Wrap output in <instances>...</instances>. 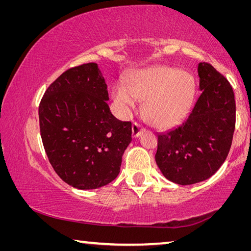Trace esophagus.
<instances>
[{
  "label": "esophagus",
  "instance_id": "34e87169",
  "mask_svg": "<svg viewBox=\"0 0 251 251\" xmlns=\"http://www.w3.org/2000/svg\"><path fill=\"white\" fill-rule=\"evenodd\" d=\"M144 130L145 129H144V127L141 124H138V123H136V122L133 123V126H131V135H133L134 138L138 137V136L141 135Z\"/></svg>",
  "mask_w": 251,
  "mask_h": 251
}]
</instances>
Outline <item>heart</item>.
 Here are the masks:
<instances>
[{
    "instance_id": "obj_1",
    "label": "heart",
    "mask_w": 251,
    "mask_h": 251,
    "mask_svg": "<svg viewBox=\"0 0 251 251\" xmlns=\"http://www.w3.org/2000/svg\"><path fill=\"white\" fill-rule=\"evenodd\" d=\"M197 85L188 72L171 66H151L127 77L113 87V99L123 108H134L144 100L143 113L157 128H172L188 116Z\"/></svg>"
}]
</instances>
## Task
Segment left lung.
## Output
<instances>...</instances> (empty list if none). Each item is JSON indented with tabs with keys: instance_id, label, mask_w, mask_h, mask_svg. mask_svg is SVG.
I'll return each instance as SVG.
<instances>
[{
	"instance_id": "1",
	"label": "left lung",
	"mask_w": 251,
	"mask_h": 251,
	"mask_svg": "<svg viewBox=\"0 0 251 251\" xmlns=\"http://www.w3.org/2000/svg\"><path fill=\"white\" fill-rule=\"evenodd\" d=\"M201 96L186 121L157 135L156 163L168 180L193 185L218 171L230 151L236 125L230 83L209 63L198 64Z\"/></svg>"
}]
</instances>
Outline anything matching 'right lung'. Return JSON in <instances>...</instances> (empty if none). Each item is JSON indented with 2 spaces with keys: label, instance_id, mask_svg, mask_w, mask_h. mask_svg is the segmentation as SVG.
Here are the masks:
<instances>
[{
  "label": "right lung",
  "instance_id": "1",
  "mask_svg": "<svg viewBox=\"0 0 251 251\" xmlns=\"http://www.w3.org/2000/svg\"><path fill=\"white\" fill-rule=\"evenodd\" d=\"M107 85L96 63L72 67L50 85L39 107L49 160L66 184L96 189L121 171L131 123L110 113Z\"/></svg>",
  "mask_w": 251,
  "mask_h": 251
}]
</instances>
